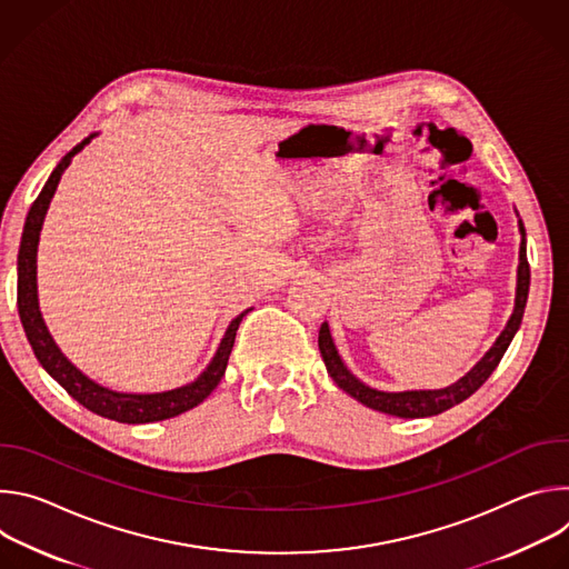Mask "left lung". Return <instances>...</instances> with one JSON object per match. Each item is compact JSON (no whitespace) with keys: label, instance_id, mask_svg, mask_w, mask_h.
<instances>
[{"label":"left lung","instance_id":"left-lung-1","mask_svg":"<svg viewBox=\"0 0 569 569\" xmlns=\"http://www.w3.org/2000/svg\"><path fill=\"white\" fill-rule=\"evenodd\" d=\"M518 229H520V259H518V281H516L513 312L507 321L505 331L496 340V345L483 353V358L466 376H461L457 382H452L443 389H408V391L373 389L367 382H362L358 376H353L351 369L345 365V360L338 353V347L333 342L329 323L323 321L321 329H319L317 345H319L321 360H323V365H327V371L336 380V385L340 389H345L349 396H353L358 402L367 405V408H371L376 412H382V415H389V417H398V419L435 417V415H441V412L455 408V405H459L468 396H472L496 371V367L500 365L505 351L509 349L513 336L518 333L520 323H522L531 274H529V263H527V233H525V224H522L520 218H518Z\"/></svg>","mask_w":569,"mask_h":569}]
</instances>
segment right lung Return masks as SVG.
I'll return each mask as SVG.
<instances>
[{
	"label": "right lung",
	"instance_id": "obj_1",
	"mask_svg": "<svg viewBox=\"0 0 569 569\" xmlns=\"http://www.w3.org/2000/svg\"><path fill=\"white\" fill-rule=\"evenodd\" d=\"M99 132H92L86 137L78 146H73L60 161L58 167L51 171L49 180L44 182L40 196L31 204L27 220H24V231L20 240V252H18V310L22 327L27 333V340L38 358V362L44 367V371L73 398L78 400L83 408L90 412L106 417L110 421L119 423H152V421H164L173 419L178 415H184L193 410L196 405H200L220 382L224 376L229 353L236 340V331L240 327L242 317H246L252 308L242 310L238 317L231 319L227 327L211 362L204 367V371L176 389L167 391H154V393H132V391H117L106 385H99L90 376L80 371L56 345L51 338L47 323L40 312V301H38V242H40V231L44 224V216L49 211L51 198L58 189V182L67 167L71 164V159L83 150Z\"/></svg>",
	"mask_w": 569,
	"mask_h": 569
}]
</instances>
